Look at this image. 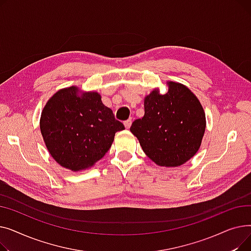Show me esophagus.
<instances>
[{"instance_id":"1","label":"esophagus","mask_w":251,"mask_h":251,"mask_svg":"<svg viewBox=\"0 0 251 251\" xmlns=\"http://www.w3.org/2000/svg\"><path fill=\"white\" fill-rule=\"evenodd\" d=\"M131 124H132V122H131V120H127L124 122V126L126 129H129L131 127Z\"/></svg>"}]
</instances>
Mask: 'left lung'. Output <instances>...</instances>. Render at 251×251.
<instances>
[{"label":"left lung","instance_id":"obj_1","mask_svg":"<svg viewBox=\"0 0 251 251\" xmlns=\"http://www.w3.org/2000/svg\"><path fill=\"white\" fill-rule=\"evenodd\" d=\"M168 92L159 88L144 98V116L130 131L157 166L174 168L199 151L204 135L205 113L200 100L184 84L167 81Z\"/></svg>","mask_w":251,"mask_h":251}]
</instances>
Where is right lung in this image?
I'll list each match as a JSON object with an SVG mask.
<instances>
[{
  "instance_id": "obj_1",
  "label": "right lung",
  "mask_w": 251,
  "mask_h": 251,
  "mask_svg": "<svg viewBox=\"0 0 251 251\" xmlns=\"http://www.w3.org/2000/svg\"><path fill=\"white\" fill-rule=\"evenodd\" d=\"M39 127L52 159L72 172L94 167L112 147L115 133L125 129L99 92L77 86L62 88L50 98Z\"/></svg>"
}]
</instances>
